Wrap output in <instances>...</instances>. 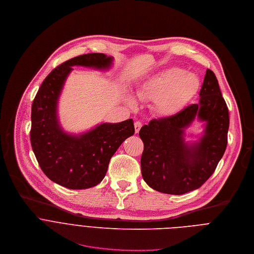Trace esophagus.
I'll use <instances>...</instances> for the list:
<instances>
[{
	"label": "esophagus",
	"mask_w": 254,
	"mask_h": 254,
	"mask_svg": "<svg viewBox=\"0 0 254 254\" xmlns=\"http://www.w3.org/2000/svg\"><path fill=\"white\" fill-rule=\"evenodd\" d=\"M134 126H135V132L138 133L139 130H140L141 127H142V123H141L140 121H136V122L134 123Z\"/></svg>",
	"instance_id": "esophagus-1"
}]
</instances>
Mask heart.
Instances as JSON below:
<instances>
[{"label":"heart","instance_id":"heart-1","mask_svg":"<svg viewBox=\"0 0 254 254\" xmlns=\"http://www.w3.org/2000/svg\"><path fill=\"white\" fill-rule=\"evenodd\" d=\"M200 86L198 77L180 68H170L148 78L135 91L140 101L153 100L154 111L162 117L180 113L196 95ZM133 103L132 99H128Z\"/></svg>","mask_w":254,"mask_h":254}]
</instances>
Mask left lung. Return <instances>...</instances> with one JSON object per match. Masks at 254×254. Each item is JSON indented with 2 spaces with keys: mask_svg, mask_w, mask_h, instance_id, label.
Wrapping results in <instances>:
<instances>
[{
  "mask_svg": "<svg viewBox=\"0 0 254 254\" xmlns=\"http://www.w3.org/2000/svg\"><path fill=\"white\" fill-rule=\"evenodd\" d=\"M198 104L177 115L154 119L139 136L144 143L141 172L154 190L181 195L198 189L214 172L227 146L229 114L214 73L207 69ZM197 119L204 132L198 140L185 141V130Z\"/></svg>",
  "mask_w": 254,
  "mask_h": 254,
  "instance_id": "left-lung-1",
  "label": "left lung"
}]
</instances>
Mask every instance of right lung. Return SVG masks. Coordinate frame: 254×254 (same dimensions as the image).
Returning <instances> with one entry per match:
<instances>
[{
  "instance_id": "add662e5",
  "label": "right lung",
  "mask_w": 254,
  "mask_h": 254,
  "mask_svg": "<svg viewBox=\"0 0 254 254\" xmlns=\"http://www.w3.org/2000/svg\"><path fill=\"white\" fill-rule=\"evenodd\" d=\"M113 60L102 53H91L66 61L46 77L33 101L30 138L35 156L46 176L66 188L87 189L99 184L111 157L135 132L132 119L101 123L79 134L66 132L59 121V98L72 67L106 71Z\"/></svg>"
}]
</instances>
